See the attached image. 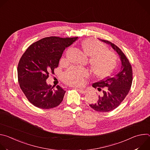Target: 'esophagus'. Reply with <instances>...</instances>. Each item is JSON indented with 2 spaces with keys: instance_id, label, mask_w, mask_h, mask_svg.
I'll list each match as a JSON object with an SVG mask.
<instances>
[{
  "instance_id": "esophagus-1",
  "label": "esophagus",
  "mask_w": 150,
  "mask_h": 150,
  "mask_svg": "<svg viewBox=\"0 0 150 150\" xmlns=\"http://www.w3.org/2000/svg\"><path fill=\"white\" fill-rule=\"evenodd\" d=\"M75 89H76L79 93H82V94H85L87 93V90H85V89H83V88H75Z\"/></svg>"
}]
</instances>
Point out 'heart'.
I'll return each mask as SVG.
<instances>
[{"label": "heart", "mask_w": 150, "mask_h": 150, "mask_svg": "<svg viewBox=\"0 0 150 150\" xmlns=\"http://www.w3.org/2000/svg\"><path fill=\"white\" fill-rule=\"evenodd\" d=\"M84 53L90 56L89 63L94 74L99 78L109 76L115 69L117 57L116 53L107 50L103 42L93 38L84 40L81 44ZM90 75L88 69L79 67H72L63 75V81L69 85L79 87L82 85L85 79Z\"/></svg>", "instance_id": "heart-1"}]
</instances>
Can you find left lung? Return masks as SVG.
Segmentation results:
<instances>
[{
	"mask_svg": "<svg viewBox=\"0 0 150 150\" xmlns=\"http://www.w3.org/2000/svg\"><path fill=\"white\" fill-rule=\"evenodd\" d=\"M101 40L111 45L122 62L121 68L116 74L93 84L100 93L97 102L90 106L97 112H108L117 108L129 93L133 79L132 69L129 60L116 45L108 40Z\"/></svg>",
	"mask_w": 150,
	"mask_h": 150,
	"instance_id": "obj_1",
	"label": "left lung"
}]
</instances>
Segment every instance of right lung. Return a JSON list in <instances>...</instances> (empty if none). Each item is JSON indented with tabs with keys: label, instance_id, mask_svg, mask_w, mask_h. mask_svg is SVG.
Returning a JSON list of instances; mask_svg holds the SVG:
<instances>
[{
	"label": "right lung",
	"instance_id": "1",
	"mask_svg": "<svg viewBox=\"0 0 150 150\" xmlns=\"http://www.w3.org/2000/svg\"><path fill=\"white\" fill-rule=\"evenodd\" d=\"M78 37H48L30 45L21 57L18 65V79L21 89L28 100L42 109L59 105L66 91L59 85L54 88L47 85L49 74H54L65 48Z\"/></svg>",
	"mask_w": 150,
	"mask_h": 150
}]
</instances>
